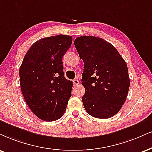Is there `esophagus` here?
<instances>
[{
    "instance_id": "34e87169",
    "label": "esophagus",
    "mask_w": 152,
    "mask_h": 152,
    "mask_svg": "<svg viewBox=\"0 0 152 152\" xmlns=\"http://www.w3.org/2000/svg\"><path fill=\"white\" fill-rule=\"evenodd\" d=\"M79 83H80V81H79V80H78L77 78H76V79L73 80V84H74L75 85H77Z\"/></svg>"
}]
</instances>
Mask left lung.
Masks as SVG:
<instances>
[{"instance_id": "obj_1", "label": "left lung", "mask_w": 152, "mask_h": 152, "mask_svg": "<svg viewBox=\"0 0 152 152\" xmlns=\"http://www.w3.org/2000/svg\"><path fill=\"white\" fill-rule=\"evenodd\" d=\"M74 44L84 62L82 101L86 111L97 118L113 117L124 104L130 87L126 63L113 45L99 37L82 36Z\"/></svg>"}]
</instances>
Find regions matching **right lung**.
<instances>
[{"label":"right lung","mask_w":152,"mask_h":152,"mask_svg":"<svg viewBox=\"0 0 152 152\" xmlns=\"http://www.w3.org/2000/svg\"><path fill=\"white\" fill-rule=\"evenodd\" d=\"M72 42V37L63 34L39 39L28 50L20 66L24 100L43 121H56L66 110L72 82L64 77L62 58Z\"/></svg>","instance_id":"right-lung-1"}]
</instances>
